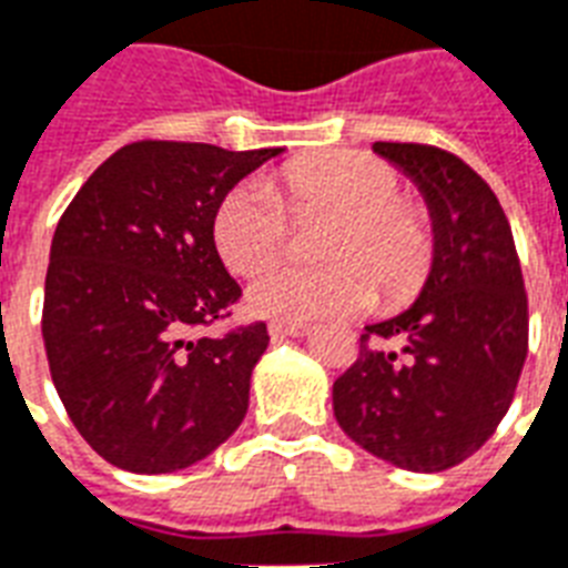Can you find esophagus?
I'll use <instances>...</instances> for the list:
<instances>
[{"mask_svg": "<svg viewBox=\"0 0 568 568\" xmlns=\"http://www.w3.org/2000/svg\"><path fill=\"white\" fill-rule=\"evenodd\" d=\"M311 332V325L307 323H270V334L272 337H305Z\"/></svg>", "mask_w": 568, "mask_h": 568, "instance_id": "1", "label": "esophagus"}]
</instances>
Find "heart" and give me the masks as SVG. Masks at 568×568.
I'll use <instances>...</instances> for the list:
<instances>
[{
  "label": "heart",
  "mask_w": 568,
  "mask_h": 568,
  "mask_svg": "<svg viewBox=\"0 0 568 568\" xmlns=\"http://www.w3.org/2000/svg\"><path fill=\"white\" fill-rule=\"evenodd\" d=\"M403 192L390 162L362 151H325L284 162L272 186L243 180L219 201L215 248L236 275L270 266L287 243L290 213H332L320 254L325 266L281 263L254 281L248 305L278 323L362 314L376 302L403 305L435 261L433 224Z\"/></svg>",
  "instance_id": "1"
}]
</instances>
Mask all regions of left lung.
<instances>
[{"mask_svg": "<svg viewBox=\"0 0 568 568\" xmlns=\"http://www.w3.org/2000/svg\"><path fill=\"white\" fill-rule=\"evenodd\" d=\"M373 151L424 192L435 261L415 305L364 328L362 353L334 382V417L385 463L444 471L489 442L516 397L527 358L521 263L498 195L468 162L415 142Z\"/></svg>", "mask_w": 568, "mask_h": 568, "instance_id": "left-lung-1", "label": "left lung"}]
</instances>
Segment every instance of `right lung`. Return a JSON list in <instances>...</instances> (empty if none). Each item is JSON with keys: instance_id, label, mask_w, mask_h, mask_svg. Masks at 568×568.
Returning <instances> with one entry per match:
<instances>
[{"instance_id": "obj_1", "label": "right lung", "mask_w": 568, "mask_h": 568, "mask_svg": "<svg viewBox=\"0 0 568 568\" xmlns=\"http://www.w3.org/2000/svg\"><path fill=\"white\" fill-rule=\"evenodd\" d=\"M281 148L124 144L59 219L43 290L52 385L79 435L133 474L189 468L248 412L266 323L197 337L243 296L215 252L213 219L231 189Z\"/></svg>"}]
</instances>
